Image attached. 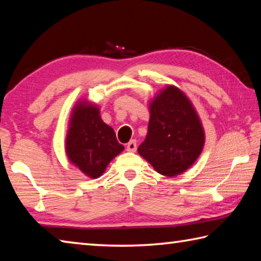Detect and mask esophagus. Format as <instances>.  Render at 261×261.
<instances>
[{"label": "esophagus", "mask_w": 261, "mask_h": 261, "mask_svg": "<svg viewBox=\"0 0 261 261\" xmlns=\"http://www.w3.org/2000/svg\"><path fill=\"white\" fill-rule=\"evenodd\" d=\"M126 150H127V151H136V150H137V143H136V140H131L130 143L126 145Z\"/></svg>", "instance_id": "34e87169"}]
</instances>
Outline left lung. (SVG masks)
Wrapping results in <instances>:
<instances>
[{
    "label": "left lung",
    "instance_id": "1",
    "mask_svg": "<svg viewBox=\"0 0 261 261\" xmlns=\"http://www.w3.org/2000/svg\"><path fill=\"white\" fill-rule=\"evenodd\" d=\"M146 139L138 153L167 177L193 165L204 146V131L195 108L181 90L168 85L149 105Z\"/></svg>",
    "mask_w": 261,
    "mask_h": 261
}]
</instances>
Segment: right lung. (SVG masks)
Listing matches in <instances>:
<instances>
[{
	"mask_svg": "<svg viewBox=\"0 0 261 261\" xmlns=\"http://www.w3.org/2000/svg\"><path fill=\"white\" fill-rule=\"evenodd\" d=\"M124 149L114 130L103 123L96 105L77 102L70 116L66 154L90 178L100 177L108 163Z\"/></svg>",
	"mask_w": 261,
	"mask_h": 261,
	"instance_id": "obj_1",
	"label": "right lung"
}]
</instances>
